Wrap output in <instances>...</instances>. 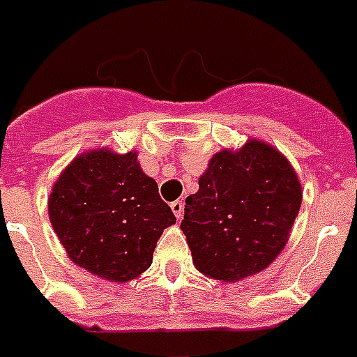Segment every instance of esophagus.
I'll return each mask as SVG.
<instances>
[{
	"label": "esophagus",
	"instance_id": "1",
	"mask_svg": "<svg viewBox=\"0 0 357 357\" xmlns=\"http://www.w3.org/2000/svg\"><path fill=\"white\" fill-rule=\"evenodd\" d=\"M170 208H172L174 215H176V219H181V215H183V202L181 200H176V202L170 204Z\"/></svg>",
	"mask_w": 357,
	"mask_h": 357
}]
</instances>
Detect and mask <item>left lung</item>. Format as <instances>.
Returning <instances> with one entry per match:
<instances>
[{
	"label": "left lung",
	"instance_id": "1",
	"mask_svg": "<svg viewBox=\"0 0 357 357\" xmlns=\"http://www.w3.org/2000/svg\"><path fill=\"white\" fill-rule=\"evenodd\" d=\"M301 197L292 165L273 146L251 138L215 153L181 221L198 271L236 282L268 268L287 245Z\"/></svg>",
	"mask_w": 357,
	"mask_h": 357
}]
</instances>
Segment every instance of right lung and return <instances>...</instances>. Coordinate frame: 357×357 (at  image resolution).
<instances>
[{
	"label": "right lung",
	"mask_w": 357,
	"mask_h": 357,
	"mask_svg": "<svg viewBox=\"0 0 357 357\" xmlns=\"http://www.w3.org/2000/svg\"><path fill=\"white\" fill-rule=\"evenodd\" d=\"M48 215L69 258L106 281L125 282L151 266L162 230L176 222L135 151L93 149L52 187Z\"/></svg>",
	"instance_id": "1"
}]
</instances>
